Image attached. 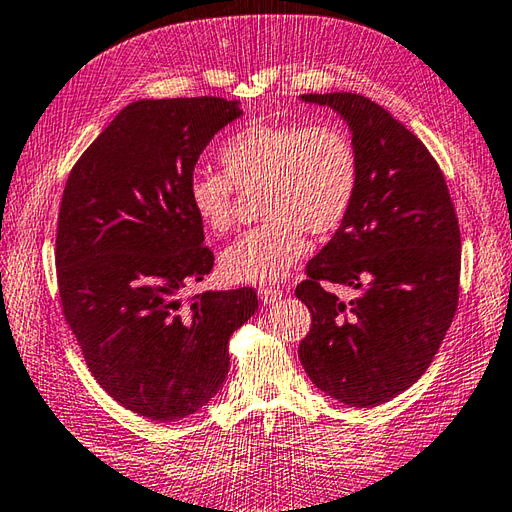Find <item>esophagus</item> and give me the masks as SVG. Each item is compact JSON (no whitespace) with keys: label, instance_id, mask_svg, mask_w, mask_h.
<instances>
[{"label":"esophagus","instance_id":"esophagus-1","mask_svg":"<svg viewBox=\"0 0 512 512\" xmlns=\"http://www.w3.org/2000/svg\"><path fill=\"white\" fill-rule=\"evenodd\" d=\"M259 297H262L264 304H273L277 299H282V290L275 286H262L259 288Z\"/></svg>","mask_w":512,"mask_h":512}]
</instances>
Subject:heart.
Segmentation results:
<instances>
[{"label": "heart", "instance_id": "obj_1", "mask_svg": "<svg viewBox=\"0 0 512 512\" xmlns=\"http://www.w3.org/2000/svg\"><path fill=\"white\" fill-rule=\"evenodd\" d=\"M224 170L195 168L188 199L206 228L226 233L235 224V197L262 188L266 222L222 255L230 282L275 284L302 257L306 230L324 237L355 206L362 164L348 130L333 122H250L219 148Z\"/></svg>", "mask_w": 512, "mask_h": 512}]
</instances>
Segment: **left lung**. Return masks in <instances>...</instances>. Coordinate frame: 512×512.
<instances>
[{
	"label": "left lung",
	"mask_w": 512,
	"mask_h": 512,
	"mask_svg": "<svg viewBox=\"0 0 512 512\" xmlns=\"http://www.w3.org/2000/svg\"><path fill=\"white\" fill-rule=\"evenodd\" d=\"M302 99L346 119L362 177L346 222L295 288L313 317L299 362L326 395L370 408L413 386L444 342L459 302V224L442 168L386 108L357 93ZM324 283L358 297L344 303Z\"/></svg>",
	"instance_id": "obj_1"
}]
</instances>
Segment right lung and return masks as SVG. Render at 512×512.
Wrapping results in <instances>:
<instances>
[{
  "label": "right lung",
  "instance_id": "1",
  "mask_svg": "<svg viewBox=\"0 0 512 512\" xmlns=\"http://www.w3.org/2000/svg\"><path fill=\"white\" fill-rule=\"evenodd\" d=\"M239 117L222 97L128 104L77 159L57 217L59 304L97 384L153 422L206 406L228 375L230 335L253 288L184 290L213 268L188 175Z\"/></svg>",
  "mask_w": 512,
  "mask_h": 512
}]
</instances>
